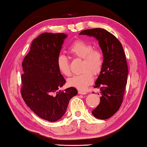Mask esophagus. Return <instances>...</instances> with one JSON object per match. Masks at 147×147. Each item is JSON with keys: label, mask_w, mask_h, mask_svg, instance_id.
<instances>
[{"label": "esophagus", "mask_w": 147, "mask_h": 147, "mask_svg": "<svg viewBox=\"0 0 147 147\" xmlns=\"http://www.w3.org/2000/svg\"><path fill=\"white\" fill-rule=\"evenodd\" d=\"M78 94H82V95H85V94H87V92L83 91V90H78Z\"/></svg>", "instance_id": "1"}]
</instances>
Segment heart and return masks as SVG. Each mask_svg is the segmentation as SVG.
Here are the masks:
<instances>
[{"label": "heart", "mask_w": 147, "mask_h": 147, "mask_svg": "<svg viewBox=\"0 0 147 147\" xmlns=\"http://www.w3.org/2000/svg\"><path fill=\"white\" fill-rule=\"evenodd\" d=\"M69 51L75 57L82 58L81 74L68 79V84L78 90H86L93 82V74H97L101 70L104 62L103 53L99 49H93L92 44L84 40H76L71 44ZM57 67L63 75L71 74L69 60L67 56L59 54L57 58Z\"/></svg>", "instance_id": "heart-1"}]
</instances>
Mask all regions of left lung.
<instances>
[{
  "mask_svg": "<svg viewBox=\"0 0 147 147\" xmlns=\"http://www.w3.org/2000/svg\"><path fill=\"white\" fill-rule=\"evenodd\" d=\"M79 35L96 38L103 53V65L94 86L102 96L92 113L98 119H108L121 106L127 84L128 69L123 47L115 36L101 28L84 30Z\"/></svg>",
  "mask_w": 147,
  "mask_h": 147,
  "instance_id": "8db88e82",
  "label": "left lung"
}]
</instances>
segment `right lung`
<instances>
[{"label": "right lung", "instance_id": "1", "mask_svg": "<svg viewBox=\"0 0 147 147\" xmlns=\"http://www.w3.org/2000/svg\"><path fill=\"white\" fill-rule=\"evenodd\" d=\"M67 37L65 33H41L32 41L22 63V97L34 113L49 122L61 118L70 99L78 94L74 87L59 90L65 80L57 58Z\"/></svg>", "mask_w": 147, "mask_h": 147}]
</instances>
